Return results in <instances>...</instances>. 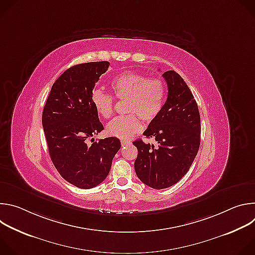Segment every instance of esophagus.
I'll return each instance as SVG.
<instances>
[{
    "mask_svg": "<svg viewBox=\"0 0 255 255\" xmlns=\"http://www.w3.org/2000/svg\"><path fill=\"white\" fill-rule=\"evenodd\" d=\"M129 143H130L129 140H121V145H122V146H125V145H127Z\"/></svg>",
    "mask_w": 255,
    "mask_h": 255,
    "instance_id": "obj_1",
    "label": "esophagus"
}]
</instances>
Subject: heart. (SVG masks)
Instances as JSON below:
<instances>
[{
    "label": "heart",
    "mask_w": 255,
    "mask_h": 255,
    "mask_svg": "<svg viewBox=\"0 0 255 255\" xmlns=\"http://www.w3.org/2000/svg\"><path fill=\"white\" fill-rule=\"evenodd\" d=\"M117 100H126L124 116L116 117L107 125V133L119 139H129L141 128L139 116L145 122L155 120L161 113L166 98V86L161 78H148L135 71H127L115 77L110 85ZM114 98L95 90L91 101L96 112L104 119H109L114 111Z\"/></svg>",
    "instance_id": "1"
}]
</instances>
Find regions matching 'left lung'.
<instances>
[{"instance_id": "left-lung-1", "label": "left lung", "mask_w": 255, "mask_h": 255, "mask_svg": "<svg viewBox=\"0 0 255 255\" xmlns=\"http://www.w3.org/2000/svg\"><path fill=\"white\" fill-rule=\"evenodd\" d=\"M162 77L168 90L166 102L143 133L158 145L155 147L141 139L133 142L138 150L135 172L143 184L155 190L169 188L181 179L201 143V118L191 90L174 70L165 71Z\"/></svg>"}]
</instances>
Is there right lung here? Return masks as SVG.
<instances>
[{
  "mask_svg": "<svg viewBox=\"0 0 255 255\" xmlns=\"http://www.w3.org/2000/svg\"><path fill=\"white\" fill-rule=\"evenodd\" d=\"M109 65V61H94L69 67L53 84L43 109L50 158L59 174L80 189H92L104 181L121 147L116 137L91 146L86 141L104 130L91 95Z\"/></svg>",
  "mask_w": 255,
  "mask_h": 255,
  "instance_id": "1",
  "label": "right lung"
}]
</instances>
